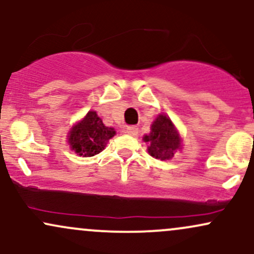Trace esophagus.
<instances>
[{
	"label": "esophagus",
	"mask_w": 254,
	"mask_h": 254,
	"mask_svg": "<svg viewBox=\"0 0 254 254\" xmlns=\"http://www.w3.org/2000/svg\"><path fill=\"white\" fill-rule=\"evenodd\" d=\"M125 133L130 136H136L138 133V127H135V125H131V127H125Z\"/></svg>",
	"instance_id": "esophagus-1"
}]
</instances>
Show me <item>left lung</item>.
<instances>
[{"instance_id":"8db88e82","label":"left lung","mask_w":254,"mask_h":254,"mask_svg":"<svg viewBox=\"0 0 254 254\" xmlns=\"http://www.w3.org/2000/svg\"><path fill=\"white\" fill-rule=\"evenodd\" d=\"M148 144V153L159 160H170L177 150L182 149V138L170 117L159 115L153 122L149 135L143 137Z\"/></svg>"}]
</instances>
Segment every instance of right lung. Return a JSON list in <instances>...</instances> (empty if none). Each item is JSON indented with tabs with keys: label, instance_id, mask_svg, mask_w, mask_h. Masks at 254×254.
<instances>
[{
	"label": "right lung",
	"instance_id": "right-lung-1",
	"mask_svg": "<svg viewBox=\"0 0 254 254\" xmlns=\"http://www.w3.org/2000/svg\"><path fill=\"white\" fill-rule=\"evenodd\" d=\"M116 135L113 127H105L95 111H89L82 121L71 127L68 133V143L77 155L94 156L105 149L107 142Z\"/></svg>",
	"mask_w": 254,
	"mask_h": 254
}]
</instances>
